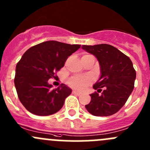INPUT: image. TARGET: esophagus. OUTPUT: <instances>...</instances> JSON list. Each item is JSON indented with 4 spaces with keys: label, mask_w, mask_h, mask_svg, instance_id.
<instances>
[{
    "label": "esophagus",
    "mask_w": 150,
    "mask_h": 150,
    "mask_svg": "<svg viewBox=\"0 0 150 150\" xmlns=\"http://www.w3.org/2000/svg\"><path fill=\"white\" fill-rule=\"evenodd\" d=\"M72 93H73V94H75V95H77V96H80V95L81 94V92L76 91H72Z\"/></svg>",
    "instance_id": "esophagus-1"
}]
</instances>
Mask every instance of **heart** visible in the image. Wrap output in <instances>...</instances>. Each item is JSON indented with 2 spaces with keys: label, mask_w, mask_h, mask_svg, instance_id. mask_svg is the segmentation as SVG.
I'll list each match as a JSON object with an SVG mask.
<instances>
[{
  "label": "heart",
  "mask_w": 150,
  "mask_h": 150,
  "mask_svg": "<svg viewBox=\"0 0 150 150\" xmlns=\"http://www.w3.org/2000/svg\"><path fill=\"white\" fill-rule=\"evenodd\" d=\"M93 81V78L89 75H78L71 77L68 83L73 88L77 90H83Z\"/></svg>",
  "instance_id": "heart-1"
}]
</instances>
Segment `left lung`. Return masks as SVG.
Here are the masks:
<instances>
[{
    "instance_id": "obj_1",
    "label": "left lung",
    "mask_w": 150,
    "mask_h": 150,
    "mask_svg": "<svg viewBox=\"0 0 150 150\" xmlns=\"http://www.w3.org/2000/svg\"><path fill=\"white\" fill-rule=\"evenodd\" d=\"M82 48L97 58L101 71L93 86L97 92L90 94V103L85 107L94 116L112 115L122 108L134 90L136 71L132 62L111 45H83Z\"/></svg>"
}]
</instances>
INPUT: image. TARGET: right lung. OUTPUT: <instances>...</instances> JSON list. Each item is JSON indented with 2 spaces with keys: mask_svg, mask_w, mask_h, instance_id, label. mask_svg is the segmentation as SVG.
<instances>
[{
  "mask_svg": "<svg viewBox=\"0 0 150 150\" xmlns=\"http://www.w3.org/2000/svg\"><path fill=\"white\" fill-rule=\"evenodd\" d=\"M80 48L81 45L48 40L31 47L23 54L16 66L14 85L19 101L30 112L46 116L61 110L72 90L64 84L53 89L48 81Z\"/></svg>",
  "mask_w": 150,
  "mask_h": 150,
  "instance_id": "1",
  "label": "right lung"
}]
</instances>
